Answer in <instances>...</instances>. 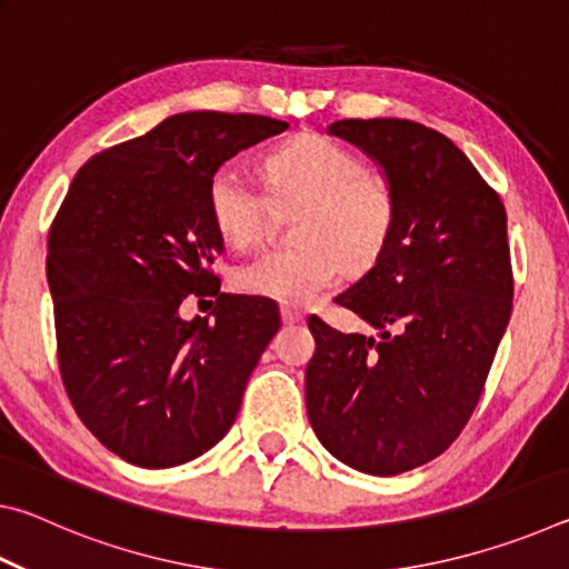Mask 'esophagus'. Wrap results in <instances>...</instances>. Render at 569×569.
I'll use <instances>...</instances> for the list:
<instances>
[{
  "label": "esophagus",
  "mask_w": 569,
  "mask_h": 569,
  "mask_svg": "<svg viewBox=\"0 0 569 569\" xmlns=\"http://www.w3.org/2000/svg\"><path fill=\"white\" fill-rule=\"evenodd\" d=\"M281 319H283V323H301L303 321V313L298 311V308H291V306H283L281 308Z\"/></svg>",
  "instance_id": "1"
}]
</instances>
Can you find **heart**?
Instances as JSON below:
<instances>
[{"label": "heart", "instance_id": "1", "mask_svg": "<svg viewBox=\"0 0 569 569\" xmlns=\"http://www.w3.org/2000/svg\"><path fill=\"white\" fill-rule=\"evenodd\" d=\"M261 172L273 203H301V248L271 250L240 266L233 281L243 293L283 306H306L336 283L343 261L363 271L387 250L397 203L389 180L366 170L356 152L321 134L288 140L263 160ZM210 218L230 246L261 243L271 226V200L233 170H218L208 186Z\"/></svg>", "mask_w": 569, "mask_h": 569}]
</instances>
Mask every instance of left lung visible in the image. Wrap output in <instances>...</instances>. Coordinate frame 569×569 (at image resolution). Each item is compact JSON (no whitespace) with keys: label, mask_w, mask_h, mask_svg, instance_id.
Instances as JSON below:
<instances>
[{"label":"left lung","mask_w":569,"mask_h":569,"mask_svg":"<svg viewBox=\"0 0 569 569\" xmlns=\"http://www.w3.org/2000/svg\"><path fill=\"white\" fill-rule=\"evenodd\" d=\"M389 180L397 223L359 281L333 298L377 336L311 316L306 411L346 467L393 477L439 457L481 397L512 313L507 213L445 134L419 122H331Z\"/></svg>","instance_id":"obj_1"}]
</instances>
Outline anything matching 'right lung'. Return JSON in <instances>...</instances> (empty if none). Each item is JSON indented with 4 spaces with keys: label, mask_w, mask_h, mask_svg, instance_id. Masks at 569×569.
<instances>
[{
    "label": "right lung",
    "mask_w": 569,
    "mask_h": 569,
    "mask_svg": "<svg viewBox=\"0 0 569 569\" xmlns=\"http://www.w3.org/2000/svg\"><path fill=\"white\" fill-rule=\"evenodd\" d=\"M263 114L182 112L77 172L50 228L57 359L77 417L112 455L168 469L213 449L281 326L271 298L220 293L208 186L226 160L283 132ZM218 295L186 322L190 293Z\"/></svg>",
    "instance_id": "add662e5"
}]
</instances>
